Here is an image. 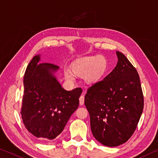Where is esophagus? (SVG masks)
<instances>
[{"label":"esophagus","mask_w":158,"mask_h":158,"mask_svg":"<svg viewBox=\"0 0 158 158\" xmlns=\"http://www.w3.org/2000/svg\"><path fill=\"white\" fill-rule=\"evenodd\" d=\"M84 96L83 95H81L79 98V104L81 105V106H82V105H84Z\"/></svg>","instance_id":"1"}]
</instances>
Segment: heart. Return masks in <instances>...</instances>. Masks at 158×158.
<instances>
[{"mask_svg":"<svg viewBox=\"0 0 158 158\" xmlns=\"http://www.w3.org/2000/svg\"><path fill=\"white\" fill-rule=\"evenodd\" d=\"M106 67V60L103 57H87L75 61L72 64V69L75 74L86 73V78L91 81L98 79ZM64 76L69 81H74V76L69 70L64 71Z\"/></svg>","mask_w":158,"mask_h":158,"instance_id":"heart-1","label":"heart"}]
</instances>
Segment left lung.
<instances>
[{
  "label": "left lung",
  "mask_w": 158,
  "mask_h": 158,
  "mask_svg": "<svg viewBox=\"0 0 158 158\" xmlns=\"http://www.w3.org/2000/svg\"><path fill=\"white\" fill-rule=\"evenodd\" d=\"M116 53V67L87 89L84 100L93 135L109 147L118 146L131 138L144 106L137 70L123 53Z\"/></svg>",
  "instance_id": "obj_1"
}]
</instances>
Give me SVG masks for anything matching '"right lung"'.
Wrapping results in <instances>:
<instances>
[{"label": "right lung", "mask_w": 158, "mask_h": 158, "mask_svg": "<svg viewBox=\"0 0 158 158\" xmlns=\"http://www.w3.org/2000/svg\"><path fill=\"white\" fill-rule=\"evenodd\" d=\"M39 56H34L24 72L20 114L30 134L41 140H53L78 108L82 89L64 90L52 73L59 67L39 64Z\"/></svg>", "instance_id": "add662e5"}]
</instances>
